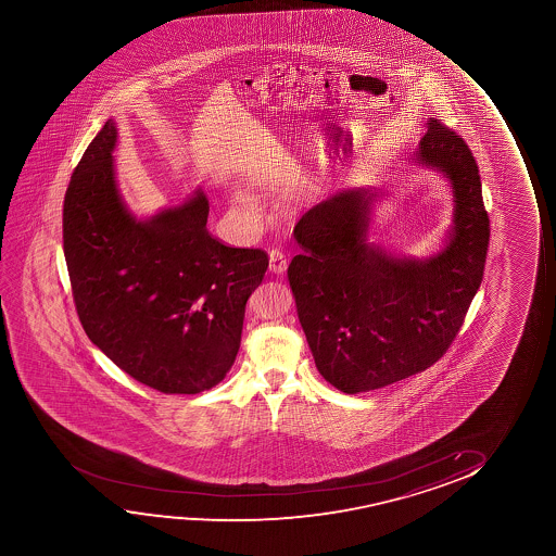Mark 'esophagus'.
Here are the masks:
<instances>
[{
  "instance_id": "34e87169",
  "label": "esophagus",
  "mask_w": 556,
  "mask_h": 556,
  "mask_svg": "<svg viewBox=\"0 0 556 556\" xmlns=\"http://www.w3.org/2000/svg\"><path fill=\"white\" fill-rule=\"evenodd\" d=\"M287 266H289V262H287V256L282 254V251L274 249V251L269 252V271L271 274H285Z\"/></svg>"
}]
</instances>
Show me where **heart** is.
<instances>
[{"label":"heart","mask_w":556,"mask_h":556,"mask_svg":"<svg viewBox=\"0 0 556 556\" xmlns=\"http://www.w3.org/2000/svg\"><path fill=\"white\" fill-rule=\"evenodd\" d=\"M233 201H236V205L243 206V208H252L254 203H252V199L243 193V191H236V195H233Z\"/></svg>","instance_id":"obj_1"}]
</instances>
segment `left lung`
I'll list each match as a JSON object with an SVG mask.
<instances>
[{"mask_svg": "<svg viewBox=\"0 0 556 556\" xmlns=\"http://www.w3.org/2000/svg\"><path fill=\"white\" fill-rule=\"evenodd\" d=\"M416 161L454 190V228L429 260L396 258L366 243L372 195L323 201L294 228L304 249L289 282L320 376L348 395L424 372L448 351L479 290L490 243L479 167L456 130L429 119Z\"/></svg>", "mask_w": 556, "mask_h": 556, "instance_id": "1", "label": "left lung"}]
</instances>
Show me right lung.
<instances>
[{
    "label": "right lung",
    "mask_w": 556,
    "mask_h": 556,
    "mask_svg": "<svg viewBox=\"0 0 556 556\" xmlns=\"http://www.w3.org/2000/svg\"><path fill=\"white\" fill-rule=\"evenodd\" d=\"M115 142L108 119L64 198L62 241L77 317L130 378L167 395H195L236 363L244 305L269 260L262 249H233L208 233L203 191L137 220L115 184Z\"/></svg>",
    "instance_id": "right-lung-1"
}]
</instances>
